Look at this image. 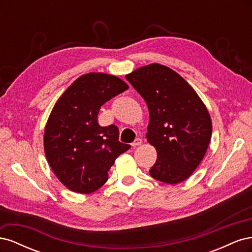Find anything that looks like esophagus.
Segmentation results:
<instances>
[{
	"label": "esophagus",
	"mask_w": 252,
	"mask_h": 252,
	"mask_svg": "<svg viewBox=\"0 0 252 252\" xmlns=\"http://www.w3.org/2000/svg\"><path fill=\"white\" fill-rule=\"evenodd\" d=\"M143 143V141H142V139H140V138H138V139H135L134 141H133V143L131 144L133 147H136V146H140V145Z\"/></svg>",
	"instance_id": "obj_1"
}]
</instances>
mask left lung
<instances>
[{
	"label": "left lung",
	"instance_id": "8db88e82",
	"mask_svg": "<svg viewBox=\"0 0 252 252\" xmlns=\"http://www.w3.org/2000/svg\"><path fill=\"white\" fill-rule=\"evenodd\" d=\"M147 104L146 139L158 158L149 173L166 184L187 180L209 146L212 124L195 90L181 75L161 64H150L126 74Z\"/></svg>",
	"mask_w": 252,
	"mask_h": 252
}]
</instances>
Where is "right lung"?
Returning <instances> with one entry per match:
<instances>
[{
	"label": "right lung",
	"instance_id": "1",
	"mask_svg": "<svg viewBox=\"0 0 252 252\" xmlns=\"http://www.w3.org/2000/svg\"><path fill=\"white\" fill-rule=\"evenodd\" d=\"M128 89L116 75H81L53 106L44 131V150L53 173L74 192L88 194L108 180L116 158L130 148L116 125L97 123L101 106Z\"/></svg>",
	"mask_w": 252,
	"mask_h": 252
}]
</instances>
